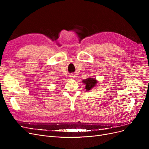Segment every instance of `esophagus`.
<instances>
[{"label": "esophagus", "mask_w": 149, "mask_h": 149, "mask_svg": "<svg viewBox=\"0 0 149 149\" xmlns=\"http://www.w3.org/2000/svg\"><path fill=\"white\" fill-rule=\"evenodd\" d=\"M69 77L71 78V79H74V77H75V75L74 74H71V75H69Z\"/></svg>", "instance_id": "34e87169"}]
</instances>
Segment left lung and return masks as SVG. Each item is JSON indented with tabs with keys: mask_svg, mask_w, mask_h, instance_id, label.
<instances>
[{
	"mask_svg": "<svg viewBox=\"0 0 149 149\" xmlns=\"http://www.w3.org/2000/svg\"><path fill=\"white\" fill-rule=\"evenodd\" d=\"M82 82L85 84V89L87 91H89L93 88H94L98 83V81L95 79H92L91 77L88 78L87 79L83 80Z\"/></svg>",
	"mask_w": 149,
	"mask_h": 149,
	"instance_id": "1",
	"label": "left lung"
}]
</instances>
